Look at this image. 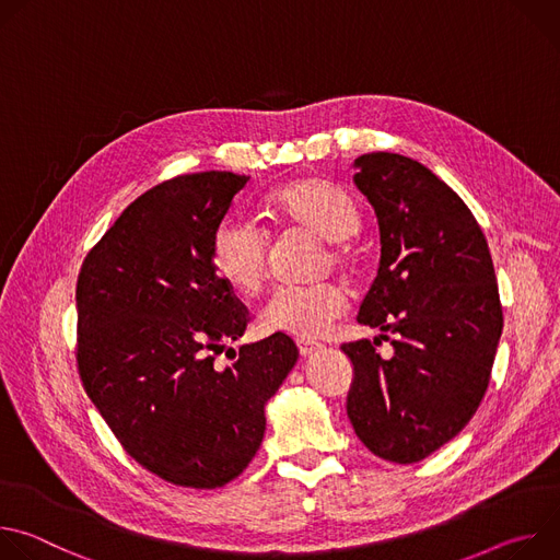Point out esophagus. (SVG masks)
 I'll use <instances>...</instances> for the list:
<instances>
[{
	"instance_id": "1",
	"label": "esophagus",
	"mask_w": 560,
	"mask_h": 560,
	"mask_svg": "<svg viewBox=\"0 0 560 560\" xmlns=\"http://www.w3.org/2000/svg\"><path fill=\"white\" fill-rule=\"evenodd\" d=\"M296 348H299V354L303 359H310V357H314V354H318V352L324 350V346L316 343V341H296Z\"/></svg>"
}]
</instances>
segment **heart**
Listing matches in <instances>:
<instances>
[{
	"instance_id": "1",
	"label": "heart",
	"mask_w": 560,
	"mask_h": 560,
	"mask_svg": "<svg viewBox=\"0 0 560 560\" xmlns=\"http://www.w3.org/2000/svg\"><path fill=\"white\" fill-rule=\"evenodd\" d=\"M275 217L290 225L314 232L326 242H337L330 257L343 266L350 250L339 244L361 225L352 197L326 179L292 182L270 197ZM270 253L268 232L248 217H225L212 232L210 261L214 272L234 290L253 294L259 290ZM348 310L346 292L335 283L279 285L259 307V328L266 335H290L301 341L324 337Z\"/></svg>"
}]
</instances>
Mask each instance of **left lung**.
<instances>
[{
  "instance_id": "obj_1",
  "label": "left lung",
  "mask_w": 560,
  "mask_h": 560,
  "mask_svg": "<svg viewBox=\"0 0 560 560\" xmlns=\"http://www.w3.org/2000/svg\"><path fill=\"white\" fill-rule=\"evenodd\" d=\"M357 188L372 203L381 261L357 322L378 328L343 343L354 365L348 417L363 445L417 463L452 441L481 406L503 310L492 255L463 199L430 168L394 152L361 154Z\"/></svg>"
}]
</instances>
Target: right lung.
I'll list each match as a JSON object with an SVG mask.
<instances>
[{"instance_id":"obj_1","label":"right lung","mask_w":560,"mask_h":560,"mask_svg":"<svg viewBox=\"0 0 560 560\" xmlns=\"http://www.w3.org/2000/svg\"><path fill=\"white\" fill-rule=\"evenodd\" d=\"M250 177L179 175L137 197L77 277V368L124 450L168 483L214 490L242 474L266 404L299 359L288 335L217 357L248 310L212 268L210 242Z\"/></svg>"}]
</instances>
